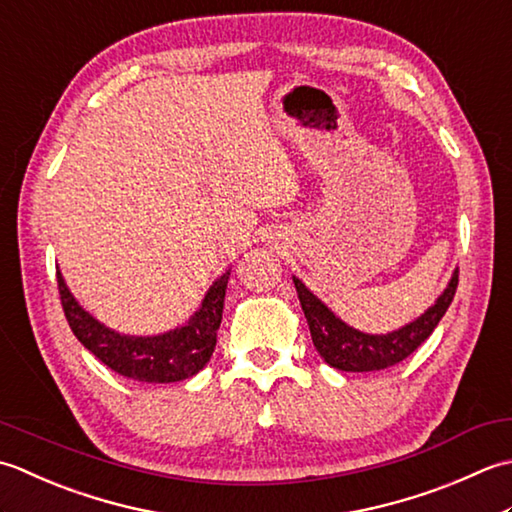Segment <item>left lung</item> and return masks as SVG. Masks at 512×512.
Listing matches in <instances>:
<instances>
[{
  "instance_id": "1",
  "label": "left lung",
  "mask_w": 512,
  "mask_h": 512,
  "mask_svg": "<svg viewBox=\"0 0 512 512\" xmlns=\"http://www.w3.org/2000/svg\"><path fill=\"white\" fill-rule=\"evenodd\" d=\"M457 276L460 271H453L451 283L444 289V294L435 300V305L424 311V314L409 322V325L384 333V336H371V333H362L333 314V311L320 302L311 291L302 285V280L294 276V285L298 291L302 311H305L307 325L311 331V340L314 347L329 367L340 371H380L389 369L393 364L409 358L411 353L420 347V344L431 336L437 322L446 314L448 305L453 302L455 289H457Z\"/></svg>"
}]
</instances>
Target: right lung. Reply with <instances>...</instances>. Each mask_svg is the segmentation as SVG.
<instances>
[{"label":"right lung","instance_id":"add662e5","mask_svg":"<svg viewBox=\"0 0 512 512\" xmlns=\"http://www.w3.org/2000/svg\"><path fill=\"white\" fill-rule=\"evenodd\" d=\"M227 280L229 271L210 287L203 305L183 327L159 336H123L92 318L70 294L64 276L57 271L61 307L83 347L123 378L154 384L192 378L210 362L216 347V331L223 320Z\"/></svg>","mask_w":512,"mask_h":512}]
</instances>
